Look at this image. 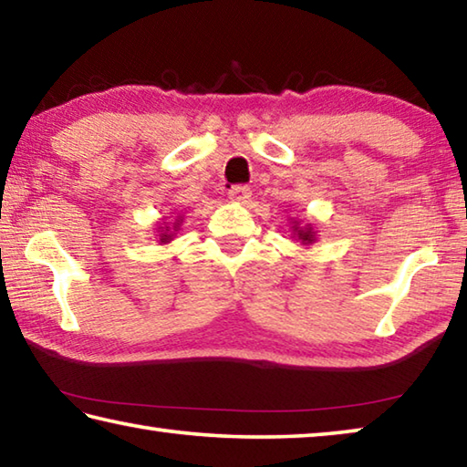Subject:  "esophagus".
Masks as SVG:
<instances>
[{"label": "esophagus", "instance_id": "esophagus-1", "mask_svg": "<svg viewBox=\"0 0 467 467\" xmlns=\"http://www.w3.org/2000/svg\"><path fill=\"white\" fill-rule=\"evenodd\" d=\"M228 197H231L233 202L247 203V200L251 197V189L247 185H233L228 189Z\"/></svg>", "mask_w": 467, "mask_h": 467}]
</instances>
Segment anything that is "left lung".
Masks as SVG:
<instances>
[{"instance_id":"obj_1","label":"left lung","mask_w":467,"mask_h":467,"mask_svg":"<svg viewBox=\"0 0 467 467\" xmlns=\"http://www.w3.org/2000/svg\"><path fill=\"white\" fill-rule=\"evenodd\" d=\"M292 231H295V234L298 236V239H303V241H313L315 236H313V231H311V226L309 228H298V226H292Z\"/></svg>"}]
</instances>
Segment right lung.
<instances>
[{"mask_svg": "<svg viewBox=\"0 0 467 467\" xmlns=\"http://www.w3.org/2000/svg\"><path fill=\"white\" fill-rule=\"evenodd\" d=\"M167 231H169V228H167ZM167 241H171V234H167V233L161 234V243H167Z\"/></svg>", "mask_w": 467, "mask_h": 467, "instance_id": "right-lung-1", "label": "right lung"}]
</instances>
